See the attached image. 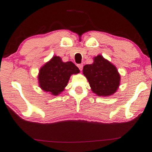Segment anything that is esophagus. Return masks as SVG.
<instances>
[{
    "label": "esophagus",
    "mask_w": 152,
    "mask_h": 152,
    "mask_svg": "<svg viewBox=\"0 0 152 152\" xmlns=\"http://www.w3.org/2000/svg\"><path fill=\"white\" fill-rule=\"evenodd\" d=\"M77 67L79 68V69H80V70H82V69H83V64H77Z\"/></svg>",
    "instance_id": "obj_1"
}]
</instances>
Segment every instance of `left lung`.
<instances>
[{
    "label": "left lung",
    "instance_id": "8db88e82",
    "mask_svg": "<svg viewBox=\"0 0 152 152\" xmlns=\"http://www.w3.org/2000/svg\"><path fill=\"white\" fill-rule=\"evenodd\" d=\"M92 64H86L83 74L88 80L91 90L98 96L107 97L117 91L120 75L117 68L102 55L93 58Z\"/></svg>",
    "mask_w": 152,
    "mask_h": 152
}]
</instances>
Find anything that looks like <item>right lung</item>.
<instances>
[{
  "mask_svg": "<svg viewBox=\"0 0 152 152\" xmlns=\"http://www.w3.org/2000/svg\"><path fill=\"white\" fill-rule=\"evenodd\" d=\"M79 72L80 70L72 62H64L59 57L54 56L39 70V86L43 91L56 96L67 86L71 75Z\"/></svg>",
  "mask_w": 152,
  "mask_h": 152,
  "instance_id": "right-lung-1",
  "label": "right lung"
}]
</instances>
